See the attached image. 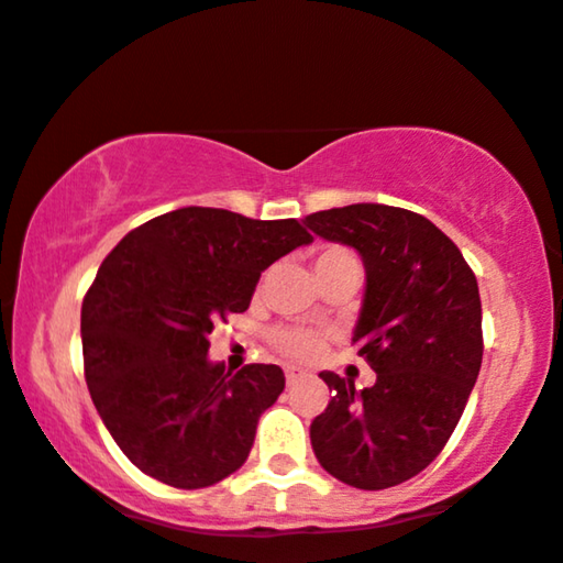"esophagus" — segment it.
Wrapping results in <instances>:
<instances>
[{
	"label": "esophagus",
	"instance_id": "34e87169",
	"mask_svg": "<svg viewBox=\"0 0 563 563\" xmlns=\"http://www.w3.org/2000/svg\"><path fill=\"white\" fill-rule=\"evenodd\" d=\"M284 374H287V384H297L299 379H305L307 376L305 368H299V366H287L284 368Z\"/></svg>",
	"mask_w": 563,
	"mask_h": 563
}]
</instances>
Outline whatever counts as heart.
Listing matches in <instances>:
<instances>
[{"label": "heart", "instance_id": "heart-1", "mask_svg": "<svg viewBox=\"0 0 563 563\" xmlns=\"http://www.w3.org/2000/svg\"><path fill=\"white\" fill-rule=\"evenodd\" d=\"M338 261H353V264H356V258H353L349 251L322 249L318 256H314V266L338 264ZM274 341L284 353H289V356H297V358H312V356H318L322 349L320 338L314 333H307V330H279Z\"/></svg>", "mask_w": 563, "mask_h": 563}]
</instances>
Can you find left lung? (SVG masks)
I'll use <instances>...</instances> for the list:
<instances>
[{
  "instance_id": "1",
  "label": "left lung",
  "mask_w": 563,
  "mask_h": 563,
  "mask_svg": "<svg viewBox=\"0 0 563 563\" xmlns=\"http://www.w3.org/2000/svg\"><path fill=\"white\" fill-rule=\"evenodd\" d=\"M302 222L364 261L353 343L376 372L366 389L320 372L333 397L310 426L312 451L351 487H395L441 453L479 376L476 276L449 235L402 207L361 202Z\"/></svg>"
}]
</instances>
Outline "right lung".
Returning a JSON list of instances; mask_svg holds the SVG:
<instances>
[{
	"instance_id": "obj_1",
	"label": "right lung",
	"mask_w": 563,
	"mask_h": 563,
	"mask_svg": "<svg viewBox=\"0 0 563 563\" xmlns=\"http://www.w3.org/2000/svg\"><path fill=\"white\" fill-rule=\"evenodd\" d=\"M310 243L297 220L181 207L102 261L81 305L84 374L104 428L143 474L199 489L243 466L284 372H228L207 356L210 333L249 310L261 272Z\"/></svg>"
}]
</instances>
